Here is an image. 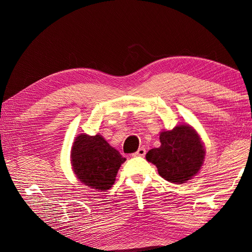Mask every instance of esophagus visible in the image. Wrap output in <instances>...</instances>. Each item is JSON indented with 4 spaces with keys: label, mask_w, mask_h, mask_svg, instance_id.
Returning a JSON list of instances; mask_svg holds the SVG:
<instances>
[{
    "label": "esophagus",
    "mask_w": 252,
    "mask_h": 252,
    "mask_svg": "<svg viewBox=\"0 0 252 252\" xmlns=\"http://www.w3.org/2000/svg\"><path fill=\"white\" fill-rule=\"evenodd\" d=\"M145 155H146V149H145L144 147H140L138 149V151L134 152L132 156L133 157H141V158H143V157H145Z\"/></svg>",
    "instance_id": "esophagus-1"
}]
</instances>
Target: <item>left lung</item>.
<instances>
[{"label":"left lung","instance_id":"left-lung-1","mask_svg":"<svg viewBox=\"0 0 252 252\" xmlns=\"http://www.w3.org/2000/svg\"><path fill=\"white\" fill-rule=\"evenodd\" d=\"M161 146L150 149L146 159L156 165L158 174L174 184H183L199 173L206 149L199 132L189 124L177 125L159 132Z\"/></svg>","mask_w":252,"mask_h":252}]
</instances>
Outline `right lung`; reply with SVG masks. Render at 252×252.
Listing matches in <instances>:
<instances>
[{"instance_id":"add662e5","label":"right lung","mask_w":252,"mask_h":252,"mask_svg":"<svg viewBox=\"0 0 252 252\" xmlns=\"http://www.w3.org/2000/svg\"><path fill=\"white\" fill-rule=\"evenodd\" d=\"M125 161L101 134L81 133L72 144L70 162L75 177L82 184L97 191L111 188Z\"/></svg>"}]
</instances>
